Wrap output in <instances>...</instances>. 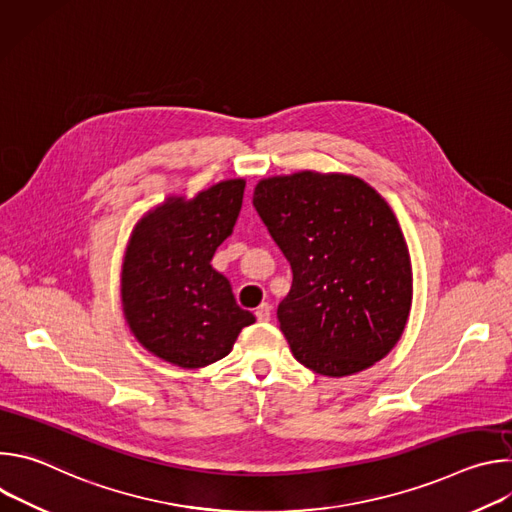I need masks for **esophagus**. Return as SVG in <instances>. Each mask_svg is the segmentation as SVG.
Masks as SVG:
<instances>
[{"label":"esophagus","mask_w":512,"mask_h":512,"mask_svg":"<svg viewBox=\"0 0 512 512\" xmlns=\"http://www.w3.org/2000/svg\"><path fill=\"white\" fill-rule=\"evenodd\" d=\"M255 316L259 322H267L271 318V306L267 302H263L257 310H255Z\"/></svg>","instance_id":"esophagus-1"}]
</instances>
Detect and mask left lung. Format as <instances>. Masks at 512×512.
<instances>
[{
    "instance_id": "8db88e82",
    "label": "left lung",
    "mask_w": 512,
    "mask_h": 512,
    "mask_svg": "<svg viewBox=\"0 0 512 512\" xmlns=\"http://www.w3.org/2000/svg\"><path fill=\"white\" fill-rule=\"evenodd\" d=\"M253 204L294 273L277 320L296 360L348 377L385 358L413 302L409 247L389 202L356 176L302 170L259 180Z\"/></svg>"
}]
</instances>
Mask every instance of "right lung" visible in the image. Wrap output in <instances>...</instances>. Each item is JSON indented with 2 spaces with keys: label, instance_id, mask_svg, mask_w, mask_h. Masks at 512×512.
Returning <instances> with one entry per match:
<instances>
[{
  "label": "right lung",
  "instance_id": "1",
  "mask_svg": "<svg viewBox=\"0 0 512 512\" xmlns=\"http://www.w3.org/2000/svg\"><path fill=\"white\" fill-rule=\"evenodd\" d=\"M245 180L168 196L135 223L121 263V308L135 340L180 369L225 358L255 316L210 261L237 223Z\"/></svg>",
  "mask_w": 512,
  "mask_h": 512
}]
</instances>
